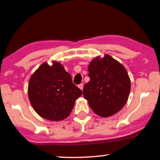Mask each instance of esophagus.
Returning <instances> with one entry per match:
<instances>
[{"label": "esophagus", "mask_w": 160, "mask_h": 160, "mask_svg": "<svg viewBox=\"0 0 160 160\" xmlns=\"http://www.w3.org/2000/svg\"><path fill=\"white\" fill-rule=\"evenodd\" d=\"M78 87H79V88L82 90H83V83H80V84H79V85H78Z\"/></svg>", "instance_id": "esophagus-1"}]
</instances>
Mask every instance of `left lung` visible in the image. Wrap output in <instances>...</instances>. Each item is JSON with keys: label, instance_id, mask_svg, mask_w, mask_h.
<instances>
[{"label": "left lung", "instance_id": "8db88e82", "mask_svg": "<svg viewBox=\"0 0 160 160\" xmlns=\"http://www.w3.org/2000/svg\"><path fill=\"white\" fill-rule=\"evenodd\" d=\"M90 81L83 86V97L98 116L108 117L116 113L128 101L131 83L124 66L105 55L88 65Z\"/></svg>", "mask_w": 160, "mask_h": 160}]
</instances>
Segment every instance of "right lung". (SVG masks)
<instances>
[{"mask_svg":"<svg viewBox=\"0 0 160 160\" xmlns=\"http://www.w3.org/2000/svg\"><path fill=\"white\" fill-rule=\"evenodd\" d=\"M28 98L38 115L58 121L70 115L82 91L72 82L71 75L61 63L42 64L28 83Z\"/></svg>","mask_w":160,"mask_h":160,"instance_id":"1","label":"right lung"}]
</instances>
